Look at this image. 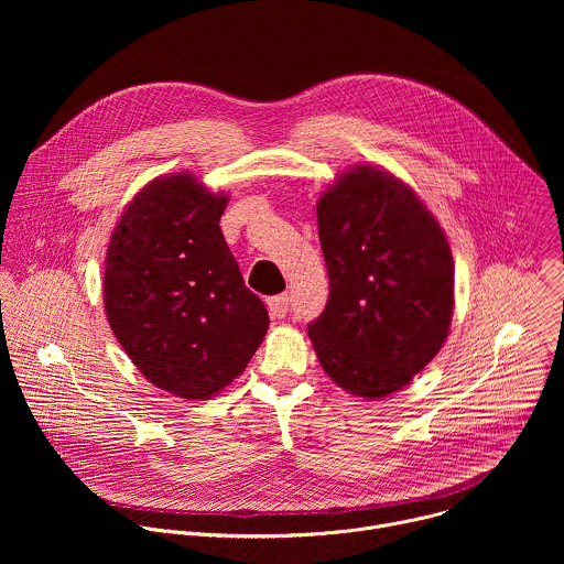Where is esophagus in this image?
I'll return each mask as SVG.
<instances>
[{
    "label": "esophagus",
    "instance_id": "34e87169",
    "mask_svg": "<svg viewBox=\"0 0 564 564\" xmlns=\"http://www.w3.org/2000/svg\"><path fill=\"white\" fill-rule=\"evenodd\" d=\"M268 310L272 318H283L290 312V296L288 294H276L268 299Z\"/></svg>",
    "mask_w": 564,
    "mask_h": 564
}]
</instances>
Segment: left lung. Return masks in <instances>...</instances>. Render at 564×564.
Wrapping results in <instances>:
<instances>
[{"label":"left lung","instance_id":"obj_1","mask_svg":"<svg viewBox=\"0 0 564 564\" xmlns=\"http://www.w3.org/2000/svg\"><path fill=\"white\" fill-rule=\"evenodd\" d=\"M330 294L307 326L328 377L364 399L404 388L444 346L455 265L420 196L370 165L344 172L316 203Z\"/></svg>","mask_w":564,"mask_h":564}]
</instances>
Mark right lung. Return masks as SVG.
I'll return each mask as SVG.
<instances>
[{"label":"right lung","instance_id":"right-lung-1","mask_svg":"<svg viewBox=\"0 0 564 564\" xmlns=\"http://www.w3.org/2000/svg\"><path fill=\"white\" fill-rule=\"evenodd\" d=\"M227 200L194 174L158 176L127 205L107 250L116 339L153 386L189 401L243 372L270 326L220 231Z\"/></svg>","mask_w":564,"mask_h":564}]
</instances>
